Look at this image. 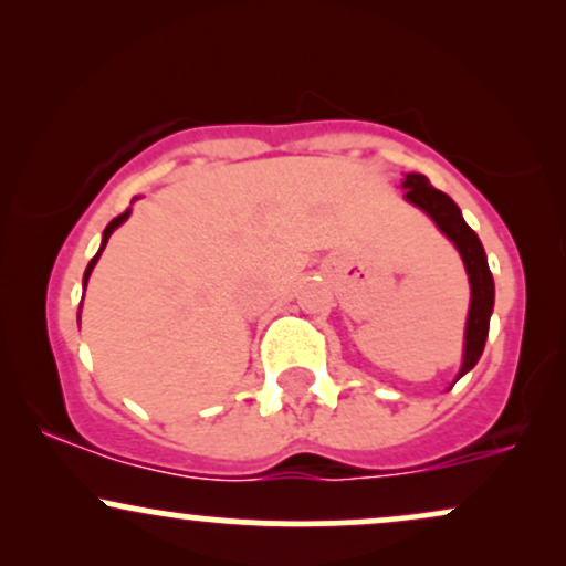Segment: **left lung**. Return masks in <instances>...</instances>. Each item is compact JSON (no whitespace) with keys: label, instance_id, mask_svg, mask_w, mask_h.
I'll return each instance as SVG.
<instances>
[{"label":"left lung","instance_id":"1","mask_svg":"<svg viewBox=\"0 0 566 566\" xmlns=\"http://www.w3.org/2000/svg\"><path fill=\"white\" fill-rule=\"evenodd\" d=\"M405 199L412 201L415 207L428 212L433 223L439 226V231L444 233L450 242L458 247L460 258H463L465 271H469L471 282V308H469V322H465V348H463V367H460L458 378H463L469 369L476 367L479 356H482L486 335H490V316L492 305H495V282H492L490 265H486L484 247L479 242L476 231L465 223L460 216V207L447 197L444 191L433 188L428 184L426 175L420 172H407L405 175Z\"/></svg>","mask_w":566,"mask_h":566}]
</instances>
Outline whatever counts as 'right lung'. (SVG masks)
I'll use <instances>...</instances> for the list:
<instances>
[{
	"label": "right lung",
	"instance_id": "right-lung-1",
	"mask_svg": "<svg viewBox=\"0 0 566 566\" xmlns=\"http://www.w3.org/2000/svg\"><path fill=\"white\" fill-rule=\"evenodd\" d=\"M129 218V207L125 212H122V216H116L112 223L106 226V231H103V242H101V250H97V255L93 258V261H90V265H87V271H84V287H87V279H90V274H93V269H95V263H97V258H101V252H103V247H106V242H108V237H112V233L119 229L122 223H125V220Z\"/></svg>",
	"mask_w": 566,
	"mask_h": 566
}]
</instances>
